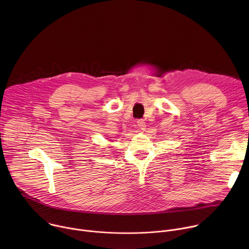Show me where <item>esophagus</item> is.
I'll use <instances>...</instances> for the list:
<instances>
[{
  "instance_id": "1",
  "label": "esophagus",
  "mask_w": 249,
  "mask_h": 249,
  "mask_svg": "<svg viewBox=\"0 0 249 249\" xmlns=\"http://www.w3.org/2000/svg\"><path fill=\"white\" fill-rule=\"evenodd\" d=\"M137 125H138V127L141 128V129H145V127H146V123H145V121H144L143 119L137 120Z\"/></svg>"
}]
</instances>
